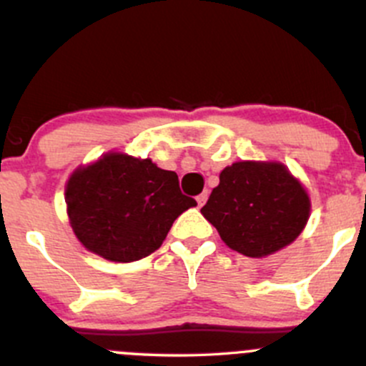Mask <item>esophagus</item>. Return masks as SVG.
Here are the masks:
<instances>
[{
    "label": "esophagus",
    "instance_id": "obj_1",
    "mask_svg": "<svg viewBox=\"0 0 366 366\" xmlns=\"http://www.w3.org/2000/svg\"><path fill=\"white\" fill-rule=\"evenodd\" d=\"M207 197H209V194H207V191H204V193L202 194H198L197 197V202H198V207H202L207 202Z\"/></svg>",
    "mask_w": 366,
    "mask_h": 366
}]
</instances>
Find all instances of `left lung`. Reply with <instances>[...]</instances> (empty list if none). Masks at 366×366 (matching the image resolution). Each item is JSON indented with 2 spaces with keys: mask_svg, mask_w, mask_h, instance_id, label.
Instances as JSON below:
<instances>
[{
  "mask_svg": "<svg viewBox=\"0 0 366 366\" xmlns=\"http://www.w3.org/2000/svg\"><path fill=\"white\" fill-rule=\"evenodd\" d=\"M308 191L278 161H239L219 173L202 214L224 244L252 258L292 244L310 217Z\"/></svg>",
  "mask_w": 366,
  "mask_h": 366,
  "instance_id": "8db88e82",
  "label": "left lung"
}]
</instances>
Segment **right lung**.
I'll return each mask as SVG.
<instances>
[{
    "mask_svg": "<svg viewBox=\"0 0 366 366\" xmlns=\"http://www.w3.org/2000/svg\"><path fill=\"white\" fill-rule=\"evenodd\" d=\"M70 227L88 252L134 262L161 248L173 221L197 205L175 172L152 159L108 152L74 169L65 186Z\"/></svg>",
    "mask_w": 366,
    "mask_h": 366,
    "instance_id": "1",
    "label": "right lung"
}]
</instances>
